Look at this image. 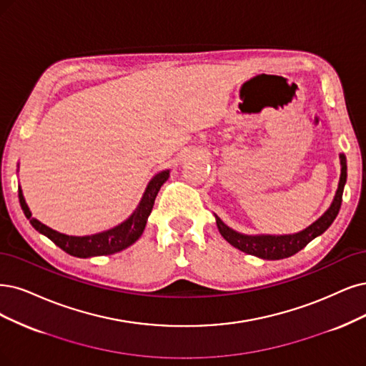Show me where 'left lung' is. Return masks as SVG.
Wrapping results in <instances>:
<instances>
[{"label": "left lung", "instance_id": "8db88e82", "mask_svg": "<svg viewBox=\"0 0 366 366\" xmlns=\"http://www.w3.org/2000/svg\"><path fill=\"white\" fill-rule=\"evenodd\" d=\"M341 166H342L341 179H340V185H337V192L333 199V204L315 223L306 227L305 231H302L299 234H294V235L250 237V235H242V234L232 231V229L227 227L219 217H215V222H217V227H219L222 237L229 242V244H232L235 249L244 252L247 254L258 256V258H262V259L276 261V259L290 258V256L295 254L297 252H300L303 247H306L314 238L321 235L336 219V215H337V212H340V208H341L344 185L347 182L345 155H341Z\"/></svg>", "mask_w": 366, "mask_h": 366}]
</instances>
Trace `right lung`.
I'll return each instance as SVG.
<instances>
[{
  "label": "right lung",
  "instance_id": "right-lung-1",
  "mask_svg": "<svg viewBox=\"0 0 366 366\" xmlns=\"http://www.w3.org/2000/svg\"><path fill=\"white\" fill-rule=\"evenodd\" d=\"M167 179H169V170H164V172L155 174L152 181L149 182V185L146 188L140 205L137 207V209L134 211V214L127 222L110 229V231L94 234V235H87V237L64 235L57 231H52L51 227L33 219L31 212L24 200L21 188H19V204L25 214V217L30 220L31 226L36 229V231L48 237L54 242V244L59 246L66 253L76 256V258H90V256L113 254L116 252H120V250L129 247L140 238V235L144 231L149 214H151V211L154 208V202L159 192V188Z\"/></svg>",
  "mask_w": 366,
  "mask_h": 366
}]
</instances>
